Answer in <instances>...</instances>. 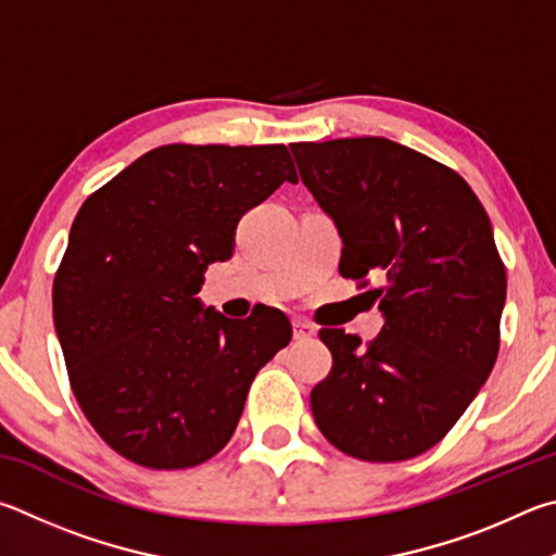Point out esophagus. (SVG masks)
<instances>
[{
	"mask_svg": "<svg viewBox=\"0 0 556 556\" xmlns=\"http://www.w3.org/2000/svg\"><path fill=\"white\" fill-rule=\"evenodd\" d=\"M315 334V325H309L307 319H293V337L298 339V342H305V339H309Z\"/></svg>",
	"mask_w": 556,
	"mask_h": 556,
	"instance_id": "1",
	"label": "esophagus"
}]
</instances>
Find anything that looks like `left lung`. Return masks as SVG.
Segmentation results:
<instances>
[{
	"label": "left lung",
	"instance_id": "left-lung-1",
	"mask_svg": "<svg viewBox=\"0 0 556 556\" xmlns=\"http://www.w3.org/2000/svg\"><path fill=\"white\" fill-rule=\"evenodd\" d=\"M300 180L342 237V278L386 317L362 346L319 329L332 371L309 393L327 442L354 459L405 462L452 430L501 349L505 266L491 219L459 173L403 143H290Z\"/></svg>",
	"mask_w": 556,
	"mask_h": 556
}]
</instances>
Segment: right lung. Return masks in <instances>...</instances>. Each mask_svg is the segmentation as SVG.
<instances>
[{
    "label": "right lung",
    "instance_id": "obj_1",
    "mask_svg": "<svg viewBox=\"0 0 556 556\" xmlns=\"http://www.w3.org/2000/svg\"><path fill=\"white\" fill-rule=\"evenodd\" d=\"M283 143L159 146L83 202L53 280L75 401L116 454L192 469L231 440L256 374L290 344L276 307L229 319L194 298L233 229L283 182Z\"/></svg>",
    "mask_w": 556,
    "mask_h": 556
}]
</instances>
